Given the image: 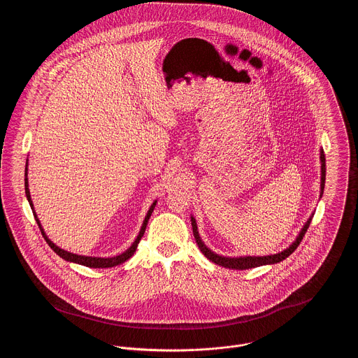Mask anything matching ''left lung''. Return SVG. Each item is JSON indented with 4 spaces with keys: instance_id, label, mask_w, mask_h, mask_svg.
<instances>
[{
    "instance_id": "left-lung-1",
    "label": "left lung",
    "mask_w": 358,
    "mask_h": 358,
    "mask_svg": "<svg viewBox=\"0 0 358 358\" xmlns=\"http://www.w3.org/2000/svg\"><path fill=\"white\" fill-rule=\"evenodd\" d=\"M320 162H321V182H320V199H321L322 193H324V186H325V154H324L322 149H320ZM313 215H314V212L307 219L306 223L303 224L299 234L296 236L295 241L288 248H285L284 251H281L278 254H274V255L234 256V257L233 256L217 255L216 252H213L212 250H209L205 245L204 241L201 240V237L199 234L197 223H196V219L193 216H192V226H193V234H194L196 243H197L200 251L204 254L205 257H208L210 262H213V263H216L222 267H226V268L247 270V268H254V267L264 266V264H275V263H280V262H282L284 259H287L288 256L291 255L298 248V245L301 244V241H302V238H303V236H305V233H306L307 229L310 226Z\"/></svg>"
}]
</instances>
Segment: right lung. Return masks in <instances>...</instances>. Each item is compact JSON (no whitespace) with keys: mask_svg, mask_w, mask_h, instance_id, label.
Segmentation results:
<instances>
[{"mask_svg":"<svg viewBox=\"0 0 358 358\" xmlns=\"http://www.w3.org/2000/svg\"><path fill=\"white\" fill-rule=\"evenodd\" d=\"M27 161H29V159H27ZM27 171H29V169H27V165H26V171H24V190H26L27 201H29V204H30L31 209H33V215H34L36 222H37V224H38V227H40V230H41V233H43V237L45 238L47 244L51 247L52 251H53V252H56V255L60 256L62 259H64V260H67V262H73V263L83 264V266H87V267H92V268H107V267H114V266H118V264H121V263L127 262L131 256L135 254V251H136V248H138V244H139L141 238H142V237H143V234H145V230H146L148 222H149V219H150V216H152V213H153L154 208H155V204H157V200H155L153 204H152L150 209L148 210V213H146V216H145V220H143V223H142V227H141V231H139L138 237L135 238L134 244H132L127 251H124V252H122V254H120V255L111 256V257L77 255V254H73V252H69V251H66V250L59 248L55 243H52L51 240L48 238L47 233L44 231V229H43V226H41V222H40V219H38V216H37V213H36V210H34L33 201H31V196H30V190H29V178H27Z\"/></svg>","mask_w":358,"mask_h":358,"instance_id":"right-lung-1","label":"right lung"}]
</instances>
